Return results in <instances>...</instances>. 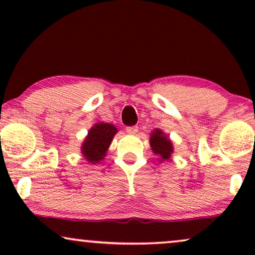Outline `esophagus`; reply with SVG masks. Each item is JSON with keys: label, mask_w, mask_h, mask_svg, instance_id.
I'll return each instance as SVG.
<instances>
[{"label": "esophagus", "mask_w": 255, "mask_h": 255, "mask_svg": "<svg viewBox=\"0 0 255 255\" xmlns=\"http://www.w3.org/2000/svg\"><path fill=\"white\" fill-rule=\"evenodd\" d=\"M127 132L128 133H137L138 132V127H128L127 128Z\"/></svg>", "instance_id": "obj_1"}]
</instances>
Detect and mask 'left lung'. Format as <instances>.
I'll return each mask as SVG.
<instances>
[{"instance_id": "left-lung-1", "label": "left lung", "mask_w": 255, "mask_h": 255, "mask_svg": "<svg viewBox=\"0 0 255 255\" xmlns=\"http://www.w3.org/2000/svg\"><path fill=\"white\" fill-rule=\"evenodd\" d=\"M151 147L155 154L160 155V161L168 160L170 153L173 152L172 142L165 137V133H162V131L158 128L151 134Z\"/></svg>"}]
</instances>
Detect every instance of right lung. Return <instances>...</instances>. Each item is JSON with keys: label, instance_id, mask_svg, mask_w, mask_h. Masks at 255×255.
I'll list each match as a JSON object with an SVG mask.
<instances>
[{"label": "right lung", "instance_id": "1", "mask_svg": "<svg viewBox=\"0 0 255 255\" xmlns=\"http://www.w3.org/2000/svg\"><path fill=\"white\" fill-rule=\"evenodd\" d=\"M116 132L117 128L111 124L99 123L94 125L82 145V153L86 159L93 163L102 160Z\"/></svg>", "mask_w": 255, "mask_h": 255}]
</instances>
